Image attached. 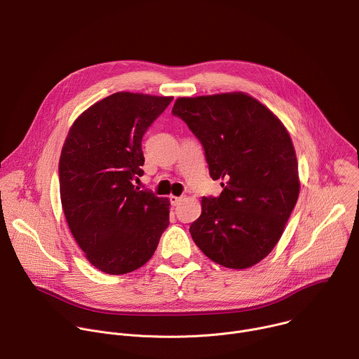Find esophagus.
Segmentation results:
<instances>
[{"mask_svg":"<svg viewBox=\"0 0 359 359\" xmlns=\"http://www.w3.org/2000/svg\"><path fill=\"white\" fill-rule=\"evenodd\" d=\"M183 200V197H179V196H170V203L172 206H177V204Z\"/></svg>","mask_w":359,"mask_h":359,"instance_id":"obj_1","label":"esophagus"}]
</instances>
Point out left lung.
<instances>
[{
  "instance_id": "obj_1",
  "label": "left lung",
  "mask_w": 359,
  "mask_h": 359,
  "mask_svg": "<svg viewBox=\"0 0 359 359\" xmlns=\"http://www.w3.org/2000/svg\"><path fill=\"white\" fill-rule=\"evenodd\" d=\"M172 114L201 142L219 197L201 198L190 234L227 269L260 263L276 247L299 194L298 163L283 122L244 92L177 97Z\"/></svg>"
}]
</instances>
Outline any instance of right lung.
Instances as JSON below:
<instances>
[{"label":"right lung","instance_id":"add662e5","mask_svg":"<svg viewBox=\"0 0 359 359\" xmlns=\"http://www.w3.org/2000/svg\"><path fill=\"white\" fill-rule=\"evenodd\" d=\"M173 96L116 92L72 123L60 158L69 230L99 271L121 276L146 264L169 226L168 197L142 190V137Z\"/></svg>","mask_w":359,"mask_h":359}]
</instances>
